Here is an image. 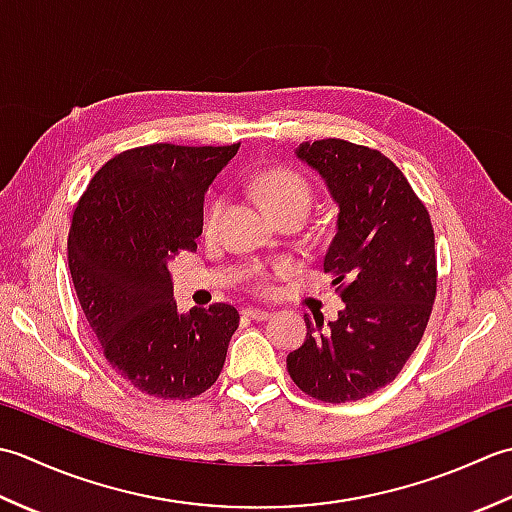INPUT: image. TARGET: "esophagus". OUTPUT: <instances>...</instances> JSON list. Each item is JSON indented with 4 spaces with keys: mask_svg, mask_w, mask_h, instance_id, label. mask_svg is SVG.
<instances>
[{
    "mask_svg": "<svg viewBox=\"0 0 512 512\" xmlns=\"http://www.w3.org/2000/svg\"><path fill=\"white\" fill-rule=\"evenodd\" d=\"M244 317L253 319V321H268L270 317H273V312L259 310V308H246V310H244Z\"/></svg>",
    "mask_w": 512,
    "mask_h": 512,
    "instance_id": "1",
    "label": "esophagus"
}]
</instances>
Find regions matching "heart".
Listing matches in <instances>:
<instances>
[{
  "label": "heart",
  "instance_id": "b5f03b06",
  "mask_svg": "<svg viewBox=\"0 0 512 512\" xmlns=\"http://www.w3.org/2000/svg\"><path fill=\"white\" fill-rule=\"evenodd\" d=\"M255 189L259 193V198L264 200V204L275 217L288 215V213L308 215L312 206L310 184L306 182V178L299 176L297 171H290V169L262 171L255 178ZM224 209H226L224 198H215L209 204V209L204 213V224H202L204 235H215L217 228H220ZM264 279L266 275L259 273V279H257L259 288H264Z\"/></svg>",
  "mask_w": 512,
  "mask_h": 512
}]
</instances>
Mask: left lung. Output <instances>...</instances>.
Here are the masks:
<instances>
[{"mask_svg":"<svg viewBox=\"0 0 512 512\" xmlns=\"http://www.w3.org/2000/svg\"><path fill=\"white\" fill-rule=\"evenodd\" d=\"M297 158L339 206L323 270L345 308L328 328L306 314V341L288 354V372L317 400H361L400 374L427 328L438 288L431 217L378 149L325 138L301 143Z\"/></svg>","mask_w":512,"mask_h":512,"instance_id":"left-lung-1","label":"left lung"}]
</instances>
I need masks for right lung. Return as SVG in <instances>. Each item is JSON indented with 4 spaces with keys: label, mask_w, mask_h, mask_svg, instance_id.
<instances>
[{
    "label": "right lung",
    "mask_w": 512,
    "mask_h": 512,
    "mask_svg": "<svg viewBox=\"0 0 512 512\" xmlns=\"http://www.w3.org/2000/svg\"><path fill=\"white\" fill-rule=\"evenodd\" d=\"M239 143L147 145L107 160L76 204L68 266L101 352L129 385L165 400L204 394L220 376L239 312L180 314L169 262L195 250L204 193Z\"/></svg>",
    "instance_id": "right-lung-1"
}]
</instances>
